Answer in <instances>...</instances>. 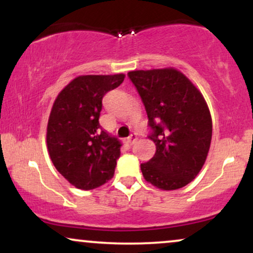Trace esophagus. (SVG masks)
<instances>
[{
    "label": "esophagus",
    "instance_id": "obj_1",
    "mask_svg": "<svg viewBox=\"0 0 253 253\" xmlns=\"http://www.w3.org/2000/svg\"><path fill=\"white\" fill-rule=\"evenodd\" d=\"M136 139H138V134H136L135 132H133L132 134H130L128 138H127V143H128L129 145H132L136 140Z\"/></svg>",
    "mask_w": 253,
    "mask_h": 253
}]
</instances>
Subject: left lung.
I'll use <instances>...</instances> for the list:
<instances>
[{"label": "left lung", "mask_w": 253, "mask_h": 253, "mask_svg": "<svg viewBox=\"0 0 253 253\" xmlns=\"http://www.w3.org/2000/svg\"><path fill=\"white\" fill-rule=\"evenodd\" d=\"M143 101L156 153L140 164L144 178L163 190L190 183L202 169L211 140V118L201 92L172 68L130 71Z\"/></svg>", "instance_id": "1"}]
</instances>
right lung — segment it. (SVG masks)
<instances>
[{"instance_id":"1","label":"right lung","mask_w":253,"mask_h":253,"mask_svg":"<svg viewBox=\"0 0 253 253\" xmlns=\"http://www.w3.org/2000/svg\"><path fill=\"white\" fill-rule=\"evenodd\" d=\"M125 75H86L72 80L59 92L47 124L51 161L64 178L91 190L114 176L123 146L100 126L102 98L124 82Z\"/></svg>"}]
</instances>
